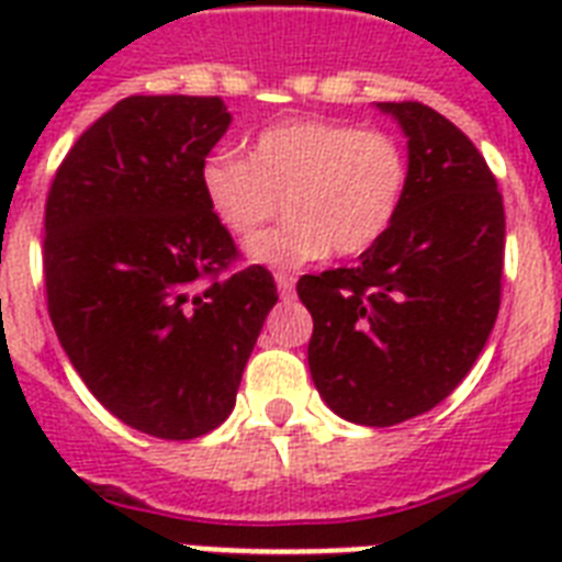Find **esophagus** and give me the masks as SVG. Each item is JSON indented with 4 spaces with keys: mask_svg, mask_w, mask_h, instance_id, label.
Returning a JSON list of instances; mask_svg holds the SVG:
<instances>
[{
    "mask_svg": "<svg viewBox=\"0 0 562 562\" xmlns=\"http://www.w3.org/2000/svg\"><path fill=\"white\" fill-rule=\"evenodd\" d=\"M273 280H277V289H280L282 300L294 297V282H297V277H294V273L277 271V273H273Z\"/></svg>",
    "mask_w": 562,
    "mask_h": 562,
    "instance_id": "esophagus-1",
    "label": "esophagus"
}]
</instances>
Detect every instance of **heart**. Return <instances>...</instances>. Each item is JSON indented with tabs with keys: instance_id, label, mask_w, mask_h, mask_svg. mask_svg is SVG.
<instances>
[{
	"instance_id": "1",
	"label": "heart",
	"mask_w": 562,
	"mask_h": 562,
	"mask_svg": "<svg viewBox=\"0 0 562 562\" xmlns=\"http://www.w3.org/2000/svg\"><path fill=\"white\" fill-rule=\"evenodd\" d=\"M411 162L396 136L335 119H294L256 136L247 157L218 151L203 162L201 189L215 218L254 238L280 212L289 224L247 245L271 268L373 250L400 218Z\"/></svg>"
}]
</instances>
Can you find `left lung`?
Returning a JSON list of instances; mask_svg holds the SVG:
<instances>
[{"label": "left lung", "instance_id": "left-lung-1", "mask_svg": "<svg viewBox=\"0 0 562 562\" xmlns=\"http://www.w3.org/2000/svg\"><path fill=\"white\" fill-rule=\"evenodd\" d=\"M408 136L411 187L356 268L300 277L308 370L338 417L396 426L443 402L484 350L505 265V203L470 136L419 101H379Z\"/></svg>", "mask_w": 562, "mask_h": 562}]
</instances>
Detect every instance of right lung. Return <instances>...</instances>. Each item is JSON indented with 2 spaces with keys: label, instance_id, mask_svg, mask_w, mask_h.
I'll use <instances>...</instances> for the list:
<instances>
[{
  "label": "right lung",
  "instance_id": "1",
  "mask_svg": "<svg viewBox=\"0 0 562 562\" xmlns=\"http://www.w3.org/2000/svg\"><path fill=\"white\" fill-rule=\"evenodd\" d=\"M233 116L218 95H131L92 122L46 198L48 317L92 396L162 440L218 428L277 285L203 198Z\"/></svg>",
  "mask_w": 562,
  "mask_h": 562
}]
</instances>
